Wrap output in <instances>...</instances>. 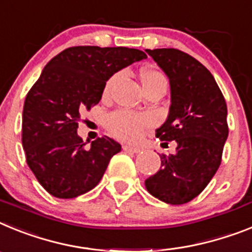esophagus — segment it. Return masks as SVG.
Instances as JSON below:
<instances>
[{"instance_id": "34e87169", "label": "esophagus", "mask_w": 252, "mask_h": 252, "mask_svg": "<svg viewBox=\"0 0 252 252\" xmlns=\"http://www.w3.org/2000/svg\"><path fill=\"white\" fill-rule=\"evenodd\" d=\"M123 151H126V152L139 153L142 151V148L141 147H132V146H123Z\"/></svg>"}]
</instances>
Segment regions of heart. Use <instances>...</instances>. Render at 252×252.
<instances>
[{
    "label": "heart",
    "mask_w": 252,
    "mask_h": 252,
    "mask_svg": "<svg viewBox=\"0 0 252 252\" xmlns=\"http://www.w3.org/2000/svg\"><path fill=\"white\" fill-rule=\"evenodd\" d=\"M120 73L114 74L108 80L105 85L104 93L109 94L119 78ZM142 86L146 87L153 86V85L166 84L165 74L157 69H143L141 73ZM152 124V118L148 115H139V114L130 113V111H115L106 118V126L115 137L123 139V141H137L142 135L144 128H147Z\"/></svg>",
    "instance_id": "heart-1"
}]
</instances>
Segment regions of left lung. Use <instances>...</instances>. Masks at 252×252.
I'll return each mask as SVG.
<instances>
[{"label":"left lung","instance_id":"obj_1","mask_svg":"<svg viewBox=\"0 0 252 252\" xmlns=\"http://www.w3.org/2000/svg\"><path fill=\"white\" fill-rule=\"evenodd\" d=\"M170 82L167 119L156 129L161 141H175L176 152L161 157V168L144 181L151 195L185 204L205 189L217 172L228 137L227 105L212 73L174 48L146 49Z\"/></svg>","mask_w":252,"mask_h":252}]
</instances>
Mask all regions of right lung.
I'll return each instance as SVG.
<instances>
[{
  "instance_id": "right-lung-1",
  "label": "right lung",
  "mask_w": 252,
  "mask_h": 252,
  "mask_svg": "<svg viewBox=\"0 0 252 252\" xmlns=\"http://www.w3.org/2000/svg\"><path fill=\"white\" fill-rule=\"evenodd\" d=\"M146 58L133 48L72 47L41 71L24 104L23 147L30 170L49 194L76 198L100 183L122 146L102 137L87 148L77 134L81 114L101 100L114 73Z\"/></svg>"
}]
</instances>
